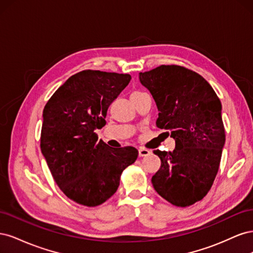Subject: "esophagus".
I'll list each match as a JSON object with an SVG mask.
<instances>
[{"label":"esophagus","mask_w":253,"mask_h":253,"mask_svg":"<svg viewBox=\"0 0 253 253\" xmlns=\"http://www.w3.org/2000/svg\"><path fill=\"white\" fill-rule=\"evenodd\" d=\"M150 153H151V152H150L148 149H144V148H140V149L138 150V154H139L140 157L148 156V155L150 154Z\"/></svg>","instance_id":"esophagus-1"}]
</instances>
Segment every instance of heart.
I'll use <instances>...</instances> for the list:
<instances>
[{
  "instance_id": "b5f03b06",
  "label": "heart",
  "mask_w": 253,
  "mask_h": 253,
  "mask_svg": "<svg viewBox=\"0 0 253 253\" xmlns=\"http://www.w3.org/2000/svg\"><path fill=\"white\" fill-rule=\"evenodd\" d=\"M143 93H141V91H139V90H136V91H133V93L131 94V98L132 97H137V96H140V95H142Z\"/></svg>"
}]
</instances>
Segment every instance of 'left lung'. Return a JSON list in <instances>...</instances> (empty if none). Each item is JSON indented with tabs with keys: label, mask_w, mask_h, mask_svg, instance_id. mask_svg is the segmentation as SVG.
I'll list each match as a JSON object with an SVG mask.
<instances>
[{
	"label": "left lung",
	"mask_w": 253,
	"mask_h": 253,
	"mask_svg": "<svg viewBox=\"0 0 253 253\" xmlns=\"http://www.w3.org/2000/svg\"><path fill=\"white\" fill-rule=\"evenodd\" d=\"M156 102V126L175 139L173 152L155 150L162 166L153 175L156 192L177 207L202 201L218 172L226 140L221 103L201 75L179 65L139 73Z\"/></svg>",
	"instance_id": "obj_1"
}]
</instances>
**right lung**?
Here are the masks:
<instances>
[{"mask_svg":"<svg viewBox=\"0 0 253 253\" xmlns=\"http://www.w3.org/2000/svg\"><path fill=\"white\" fill-rule=\"evenodd\" d=\"M131 75L85 70L73 75L43 110L40 147L61 191L79 205L96 207L116 192L120 176L135 163L134 147L110 148L98 139L109 106Z\"/></svg>","mask_w":253,"mask_h":253,"instance_id":"obj_1","label":"right lung"}]
</instances>
